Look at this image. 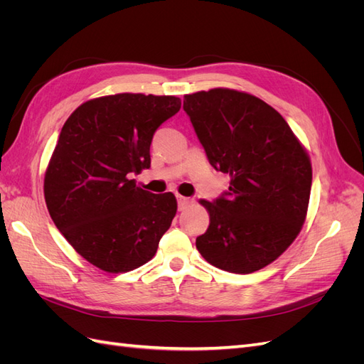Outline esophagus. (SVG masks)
I'll return each instance as SVG.
<instances>
[{
  "label": "esophagus",
  "mask_w": 364,
  "mask_h": 364,
  "mask_svg": "<svg viewBox=\"0 0 364 364\" xmlns=\"http://www.w3.org/2000/svg\"><path fill=\"white\" fill-rule=\"evenodd\" d=\"M178 203H179V209H181V211H183V209H186L190 205H193V199H190V197L178 196Z\"/></svg>",
  "instance_id": "obj_1"
}]
</instances>
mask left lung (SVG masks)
I'll use <instances>...</instances> for the list:
<instances>
[{
	"label": "left lung",
	"instance_id": "left-lung-1",
	"mask_svg": "<svg viewBox=\"0 0 364 364\" xmlns=\"http://www.w3.org/2000/svg\"><path fill=\"white\" fill-rule=\"evenodd\" d=\"M183 109L209 164L229 174L196 247L213 266L238 274L269 266L305 223L311 161L282 115L261 98L229 87L183 97Z\"/></svg>",
	"mask_w": 364,
	"mask_h": 364
}]
</instances>
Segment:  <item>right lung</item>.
<instances>
[{
    "label": "right lung",
    "instance_id": "right-lung-1",
    "mask_svg": "<svg viewBox=\"0 0 364 364\" xmlns=\"http://www.w3.org/2000/svg\"><path fill=\"white\" fill-rule=\"evenodd\" d=\"M181 109L174 95L123 92L91 98L65 121L43 178L54 225L74 250L107 273L149 262L178 211L132 174L150 167L153 134Z\"/></svg>",
    "mask_w": 364,
    "mask_h": 364
}]
</instances>
